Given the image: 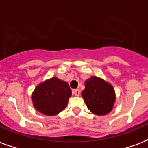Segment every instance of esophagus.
Wrapping results in <instances>:
<instances>
[{
  "label": "esophagus",
  "instance_id": "esophagus-1",
  "mask_svg": "<svg viewBox=\"0 0 148 148\" xmlns=\"http://www.w3.org/2000/svg\"><path fill=\"white\" fill-rule=\"evenodd\" d=\"M72 92L74 94V96H78L80 95V90L79 89H74V90L72 91Z\"/></svg>",
  "mask_w": 148,
  "mask_h": 148
}]
</instances>
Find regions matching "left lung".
I'll return each mask as SVG.
<instances>
[{"label": "left lung", "instance_id": "left-lung-1", "mask_svg": "<svg viewBox=\"0 0 148 148\" xmlns=\"http://www.w3.org/2000/svg\"><path fill=\"white\" fill-rule=\"evenodd\" d=\"M82 95L89 110L96 115L109 113L115 100L112 86L96 77H92L85 82V88Z\"/></svg>", "mask_w": 148, "mask_h": 148}]
</instances>
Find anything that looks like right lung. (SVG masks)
<instances>
[{"label": "right lung", "instance_id": "add662e5", "mask_svg": "<svg viewBox=\"0 0 148 148\" xmlns=\"http://www.w3.org/2000/svg\"><path fill=\"white\" fill-rule=\"evenodd\" d=\"M71 96L69 85L56 77L41 83L35 88L32 99L35 108L45 115H56L64 110Z\"/></svg>", "mask_w": 148, "mask_h": 148}]
</instances>
